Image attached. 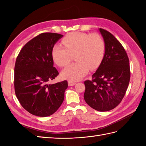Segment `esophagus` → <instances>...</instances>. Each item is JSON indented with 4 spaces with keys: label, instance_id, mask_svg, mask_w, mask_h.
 <instances>
[{
    "label": "esophagus",
    "instance_id": "obj_1",
    "mask_svg": "<svg viewBox=\"0 0 146 146\" xmlns=\"http://www.w3.org/2000/svg\"><path fill=\"white\" fill-rule=\"evenodd\" d=\"M68 86H73V85H75L76 84V82H72V81H70V80H69V81L68 82Z\"/></svg>",
    "mask_w": 146,
    "mask_h": 146
}]
</instances>
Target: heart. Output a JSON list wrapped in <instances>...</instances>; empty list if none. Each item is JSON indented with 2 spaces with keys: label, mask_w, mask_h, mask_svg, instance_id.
I'll use <instances>...</instances> for the list:
<instances>
[{
  "label": "heart",
  "mask_w": 146,
  "mask_h": 146,
  "mask_svg": "<svg viewBox=\"0 0 146 146\" xmlns=\"http://www.w3.org/2000/svg\"><path fill=\"white\" fill-rule=\"evenodd\" d=\"M61 44L52 47V60L60 66L69 64L71 55L75 54L76 62L61 71L63 78L75 82L81 80L88 70H95L101 64L104 57L105 44L104 39L97 34L82 32L70 33L62 39Z\"/></svg>",
  "instance_id": "b5f03b06"
}]
</instances>
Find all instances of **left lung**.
I'll return each instance as SVG.
<instances>
[{"instance_id": "8db88e82", "label": "left lung", "mask_w": 146, "mask_h": 146, "mask_svg": "<svg viewBox=\"0 0 146 146\" xmlns=\"http://www.w3.org/2000/svg\"><path fill=\"white\" fill-rule=\"evenodd\" d=\"M105 44L104 57L92 75L85 82L84 99L100 111L115 108L125 94L131 77L129 60L120 42L107 31L98 29Z\"/></svg>"}]
</instances>
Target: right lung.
<instances>
[{
	"instance_id": "obj_1",
	"label": "right lung",
	"mask_w": 146,
	"mask_h": 146,
	"mask_svg": "<svg viewBox=\"0 0 146 146\" xmlns=\"http://www.w3.org/2000/svg\"><path fill=\"white\" fill-rule=\"evenodd\" d=\"M60 34H40L24 45L14 68V88L22 106L38 117L53 114L63 103L68 82H48L59 74L53 66L52 47L63 38Z\"/></svg>"
}]
</instances>
